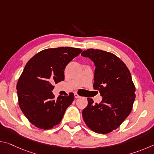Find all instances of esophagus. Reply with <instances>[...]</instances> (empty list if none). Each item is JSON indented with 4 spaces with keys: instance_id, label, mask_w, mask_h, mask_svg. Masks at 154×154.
Returning <instances> with one entry per match:
<instances>
[{
    "instance_id": "esophagus-1",
    "label": "esophagus",
    "mask_w": 154,
    "mask_h": 154,
    "mask_svg": "<svg viewBox=\"0 0 154 154\" xmlns=\"http://www.w3.org/2000/svg\"><path fill=\"white\" fill-rule=\"evenodd\" d=\"M74 95H75V98H78L80 97V96H79V94H78L77 93H75Z\"/></svg>"
}]
</instances>
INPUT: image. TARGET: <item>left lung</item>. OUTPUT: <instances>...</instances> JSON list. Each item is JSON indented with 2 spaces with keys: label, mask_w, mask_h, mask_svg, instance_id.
<instances>
[{
  "label": "left lung",
  "mask_w": 154,
  "mask_h": 154,
  "mask_svg": "<svg viewBox=\"0 0 154 154\" xmlns=\"http://www.w3.org/2000/svg\"><path fill=\"white\" fill-rule=\"evenodd\" d=\"M82 56L94 62L93 88L103 96L98 104L88 98L83 120L92 131L108 134L120 126L132 109L136 95L131 74L124 62L111 52L88 49Z\"/></svg>",
  "instance_id": "obj_1"
}]
</instances>
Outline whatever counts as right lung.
Listing matches in <instances>:
<instances>
[{
	"label": "right lung",
	"mask_w": 154,
	"mask_h": 154,
	"mask_svg": "<svg viewBox=\"0 0 154 154\" xmlns=\"http://www.w3.org/2000/svg\"><path fill=\"white\" fill-rule=\"evenodd\" d=\"M82 51L60 47L38 52L29 60L17 83L18 104L31 124L43 130L60 124L65 111L74 100V94L55 98L54 83L64 79L66 65Z\"/></svg>",
	"instance_id": "1"
}]
</instances>
